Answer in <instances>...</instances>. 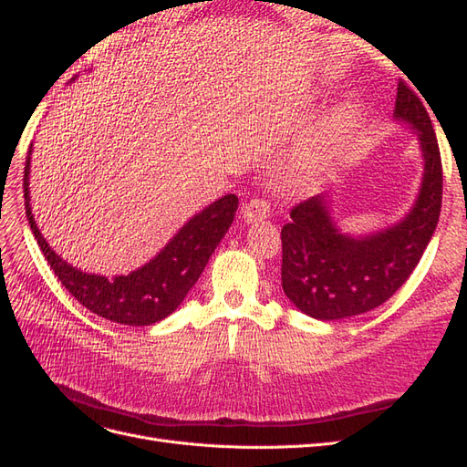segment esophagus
I'll use <instances>...</instances> for the list:
<instances>
[{
	"mask_svg": "<svg viewBox=\"0 0 467 467\" xmlns=\"http://www.w3.org/2000/svg\"><path fill=\"white\" fill-rule=\"evenodd\" d=\"M268 202H265V201H261V199H253V201H249V202H245L244 204V208H242V216H244V220L247 222V223H251V222H259V220H265L266 216H268Z\"/></svg>",
	"mask_w": 467,
	"mask_h": 467,
	"instance_id": "esophagus-1",
	"label": "esophagus"
}]
</instances>
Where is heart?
<instances>
[{
	"label": "heart",
	"mask_w": 467,
	"mask_h": 467,
	"mask_svg": "<svg viewBox=\"0 0 467 467\" xmlns=\"http://www.w3.org/2000/svg\"><path fill=\"white\" fill-rule=\"evenodd\" d=\"M357 122V109L355 105H343L338 107L333 115L327 120V129H325V138H327V142H335L337 138L345 136L348 130H352V126ZM321 153V148H319ZM312 157L313 160L309 161L308 158ZM316 158H317V151H316ZM309 161H314V151L312 155H307V160H304V165H309Z\"/></svg>",
	"instance_id": "obj_1"
}]
</instances>
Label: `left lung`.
Wrapping results in <instances>:
<instances>
[{
	"label": "left lung",
	"mask_w": 467,
	"mask_h": 467,
	"mask_svg": "<svg viewBox=\"0 0 467 467\" xmlns=\"http://www.w3.org/2000/svg\"><path fill=\"white\" fill-rule=\"evenodd\" d=\"M395 120L415 130L425 171L405 218L368 235H348L331 218L327 194L294 206L282 225V290L306 316L333 321L370 312L415 271L442 206V161L427 109L398 83Z\"/></svg>",
	"instance_id": "1"
}]
</instances>
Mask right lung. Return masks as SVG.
<instances>
[{
    "label": "right lung",
    "mask_w": 467,
    "mask_h": 467,
    "mask_svg": "<svg viewBox=\"0 0 467 467\" xmlns=\"http://www.w3.org/2000/svg\"><path fill=\"white\" fill-rule=\"evenodd\" d=\"M31 151L33 144L26 155L23 177L26 220L31 223L40 251L45 253L50 268L66 290L99 317L132 325V327L153 325L171 316L185 300L194 282L199 280L212 253L232 225L237 210V196L225 194L216 202L208 204L182 225L171 242L150 263L126 276L107 278L101 275H89L56 255L38 230L29 194Z\"/></svg>",
    "instance_id": "obj_1"
}]
</instances>
